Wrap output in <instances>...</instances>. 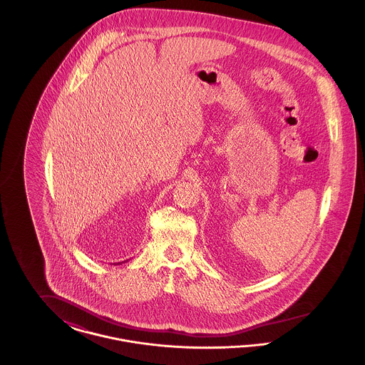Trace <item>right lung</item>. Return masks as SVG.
Returning a JSON list of instances; mask_svg holds the SVG:
<instances>
[{
	"instance_id": "right-lung-1",
	"label": "right lung",
	"mask_w": 365,
	"mask_h": 365,
	"mask_svg": "<svg viewBox=\"0 0 365 365\" xmlns=\"http://www.w3.org/2000/svg\"><path fill=\"white\" fill-rule=\"evenodd\" d=\"M119 264H120V262H119Z\"/></svg>"
}]
</instances>
